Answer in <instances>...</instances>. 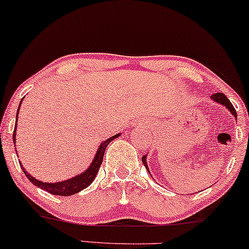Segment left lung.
Wrapping results in <instances>:
<instances>
[{
  "mask_svg": "<svg viewBox=\"0 0 249 249\" xmlns=\"http://www.w3.org/2000/svg\"><path fill=\"white\" fill-rule=\"evenodd\" d=\"M212 99H213L215 102L221 103V105L225 106L226 108H228V109L230 110V112H231V114L233 115L235 118H237V112H235L234 107L232 106V103L230 102V100L224 95V94H223V93H215V94H213V95H212ZM142 163H143V165L146 166V169L148 170L147 162H146V155L142 156ZM148 172H149V170H148Z\"/></svg>",
  "mask_w": 249,
  "mask_h": 249,
  "instance_id": "1",
  "label": "left lung"
}]
</instances>
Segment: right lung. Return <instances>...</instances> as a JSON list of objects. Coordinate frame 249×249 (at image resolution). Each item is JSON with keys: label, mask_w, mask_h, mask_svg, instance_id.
<instances>
[{"label": "right lung", "mask_w": 249, "mask_h": 249, "mask_svg": "<svg viewBox=\"0 0 249 249\" xmlns=\"http://www.w3.org/2000/svg\"><path fill=\"white\" fill-rule=\"evenodd\" d=\"M21 101H23V100H21ZM19 107H20V105H19ZM18 111H19V108H18ZM18 111H17V117H18ZM16 126H17V123L15 124V131H14V134H12L14 142L16 141V139H15ZM118 135L119 134H116V135H114V137L107 139L105 142H102L101 146H100V148H99V150H97L95 159L93 160L92 164H90L89 168H88L86 171L84 172V174L77 176V177H74V178L69 179V180L55 182V184H53V182H43V181L37 180V179L32 177V176L28 174V172L25 171L23 165H20L21 170H23L24 174L26 175V177L30 179V181L33 182L36 187L41 188V190H45L47 192H49L50 194L61 195V196H69V195L78 193V192H80L81 190H84V188L88 187L90 184H92V181L95 179V176L97 174V171H99L100 166H101V164H102L103 156H105L107 146H108V144L111 142L115 138H117Z\"/></svg>", "instance_id": "right-lung-1"}]
</instances>
